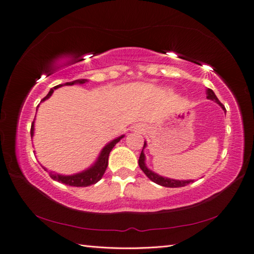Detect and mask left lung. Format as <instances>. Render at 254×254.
I'll list each match as a JSON object with an SVG mask.
<instances>
[{
	"label": "left lung",
	"mask_w": 254,
	"mask_h": 254,
	"mask_svg": "<svg viewBox=\"0 0 254 254\" xmlns=\"http://www.w3.org/2000/svg\"><path fill=\"white\" fill-rule=\"evenodd\" d=\"M207 98L208 99H211V100H214V102H216L217 104H219L220 106L223 108V111H226V108H224L223 105L220 103V100L216 96V94L213 93L212 89L209 88L207 90ZM145 146H146V142L143 143V148H145ZM143 148H142V150H143ZM142 150H141V154H140V157H139V160H138V164H139L140 169L143 172H145V175L151 181H154V183L160 185L162 187H168V188H179V187H185V186H187L188 184L193 183V180H175V179H168V178H164V177H161V176H158L157 174H155V172H152L151 170H149L146 167V165H145V155H143Z\"/></svg>",
	"instance_id": "left-lung-1"
}]
</instances>
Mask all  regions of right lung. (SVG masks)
<instances>
[{"mask_svg": "<svg viewBox=\"0 0 254 254\" xmlns=\"http://www.w3.org/2000/svg\"><path fill=\"white\" fill-rule=\"evenodd\" d=\"M86 82H87L86 79H77V80H74V82H68V83H65V84L57 85V86H55L54 88H52L50 90V93L42 99V102H44L45 99L50 98V96L53 94V92H54V89L61 87V86L74 85V84H84ZM33 133H34V122L32 123V126H31V137H33ZM123 137L124 136L118 137L117 139H114L113 141L109 142L108 145L105 146L104 149L102 150V152H100L97 161L95 162V165L93 167H90L89 169L80 172V174L73 175V176H62V175H56V174H53V172H50V177L53 180L60 181V183H63L65 185H68V186H71V187H88L90 185H95L97 183V181L102 179L103 175L105 174V171H106V169H107L109 152L112 151V149L115 147V145H116V143L119 140H121Z\"/></svg>", "mask_w": 254, "mask_h": 254, "instance_id": "add662e5", "label": "right lung"}]
</instances>
